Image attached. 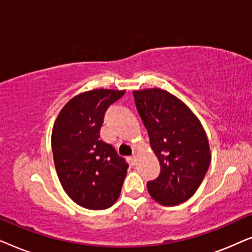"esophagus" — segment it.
Masks as SVG:
<instances>
[{
	"label": "esophagus",
	"instance_id": "34e87169",
	"mask_svg": "<svg viewBox=\"0 0 252 252\" xmlns=\"http://www.w3.org/2000/svg\"><path fill=\"white\" fill-rule=\"evenodd\" d=\"M128 160H129V163H130V165H135L136 164V157H135V155H133V156H130L129 158H128Z\"/></svg>",
	"mask_w": 252,
	"mask_h": 252
}]
</instances>
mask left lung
Wrapping results in <instances>:
<instances>
[{"mask_svg": "<svg viewBox=\"0 0 252 252\" xmlns=\"http://www.w3.org/2000/svg\"><path fill=\"white\" fill-rule=\"evenodd\" d=\"M133 96L160 164L148 191L161 205L184 203L197 190L211 161L205 130L184 102L163 89L135 91Z\"/></svg>", "mask_w": 252, "mask_h": 252, "instance_id": "1", "label": "left lung"}]
</instances>
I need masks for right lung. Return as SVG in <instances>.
<instances>
[{
    "label": "right lung",
    "mask_w": 252,
    "mask_h": 252,
    "mask_svg": "<svg viewBox=\"0 0 252 252\" xmlns=\"http://www.w3.org/2000/svg\"><path fill=\"white\" fill-rule=\"evenodd\" d=\"M125 91L94 89L62 109L51 134L54 163L62 186L78 205L104 210L118 199L128 164L99 140L104 113Z\"/></svg>",
    "instance_id": "right-lung-1"
}]
</instances>
